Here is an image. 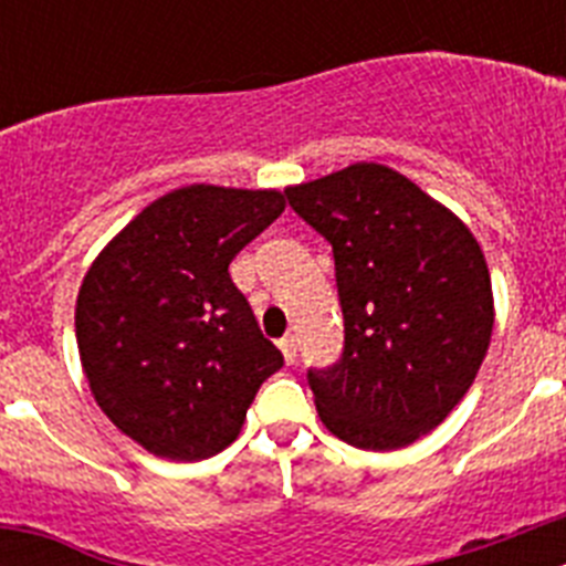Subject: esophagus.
<instances>
[{"mask_svg": "<svg viewBox=\"0 0 566 566\" xmlns=\"http://www.w3.org/2000/svg\"><path fill=\"white\" fill-rule=\"evenodd\" d=\"M280 352H283V359H286L289 365L294 363V359H297V339L292 337V334H289V337H283L280 339Z\"/></svg>", "mask_w": 566, "mask_h": 566, "instance_id": "1", "label": "esophagus"}]
</instances>
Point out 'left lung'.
<instances>
[{"label":"left lung","mask_w":566,"mask_h":566,"mask_svg":"<svg viewBox=\"0 0 566 566\" xmlns=\"http://www.w3.org/2000/svg\"><path fill=\"white\" fill-rule=\"evenodd\" d=\"M334 249L343 357L308 374L328 431L363 451H399L462 402L496 323L488 260L464 221L374 161L286 189Z\"/></svg>","instance_id":"obj_1"}]
</instances>
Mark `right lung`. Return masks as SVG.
<instances>
[{
  "mask_svg": "<svg viewBox=\"0 0 566 566\" xmlns=\"http://www.w3.org/2000/svg\"><path fill=\"white\" fill-rule=\"evenodd\" d=\"M283 209L280 189L189 184L155 198L90 263L76 297L82 371L144 451L172 462L221 453L283 365L229 277Z\"/></svg>",
  "mask_w": 566,
  "mask_h": 566,
  "instance_id": "right-lung-1",
  "label": "right lung"
}]
</instances>
